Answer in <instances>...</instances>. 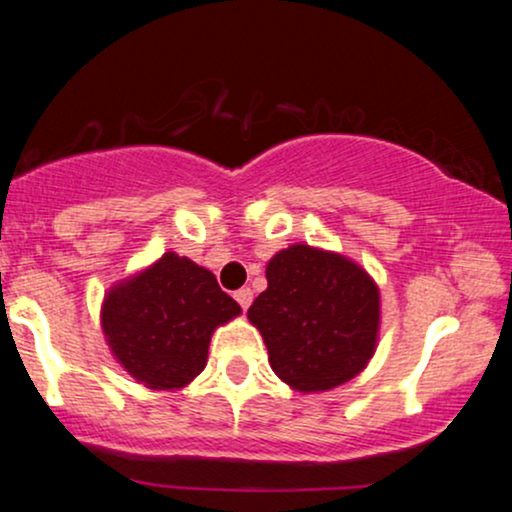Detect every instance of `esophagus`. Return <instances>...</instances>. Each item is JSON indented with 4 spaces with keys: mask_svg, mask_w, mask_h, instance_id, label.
<instances>
[{
    "mask_svg": "<svg viewBox=\"0 0 512 512\" xmlns=\"http://www.w3.org/2000/svg\"><path fill=\"white\" fill-rule=\"evenodd\" d=\"M236 301L240 303V308L248 310L250 303H252V291H250V289H240V291H236Z\"/></svg>",
    "mask_w": 512,
    "mask_h": 512,
    "instance_id": "obj_1",
    "label": "esophagus"
}]
</instances>
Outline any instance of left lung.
<instances>
[{
  "label": "left lung",
  "mask_w": 512,
  "mask_h": 512,
  "mask_svg": "<svg viewBox=\"0 0 512 512\" xmlns=\"http://www.w3.org/2000/svg\"><path fill=\"white\" fill-rule=\"evenodd\" d=\"M267 289L248 320L267 344L269 366L301 395L349 383L380 339V289L342 252L293 243L267 262Z\"/></svg>",
  "instance_id": "1"
}]
</instances>
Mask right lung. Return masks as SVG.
Returning a JSON list of instances; mask_svg holds the SVG:
<instances>
[{"mask_svg":"<svg viewBox=\"0 0 512 512\" xmlns=\"http://www.w3.org/2000/svg\"><path fill=\"white\" fill-rule=\"evenodd\" d=\"M243 310L209 269L178 252L115 281L103 296L110 354L149 390H182L202 373L216 327Z\"/></svg>","mask_w":512,"mask_h":512,"instance_id":"add662e5","label":"right lung"}]
</instances>
